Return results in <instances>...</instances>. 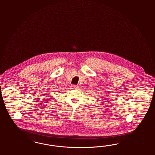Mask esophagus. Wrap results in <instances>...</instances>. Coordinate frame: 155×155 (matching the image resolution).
I'll return each instance as SVG.
<instances>
[{"label": "esophagus", "mask_w": 155, "mask_h": 155, "mask_svg": "<svg viewBox=\"0 0 155 155\" xmlns=\"http://www.w3.org/2000/svg\"><path fill=\"white\" fill-rule=\"evenodd\" d=\"M71 87L73 89H78V86H77V85H75V84H72L71 85Z\"/></svg>", "instance_id": "34e87169"}]
</instances>
